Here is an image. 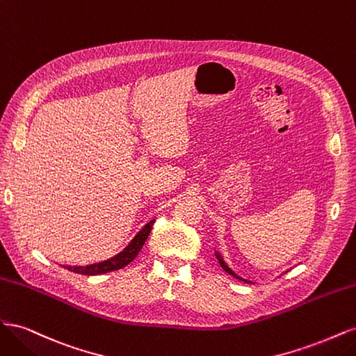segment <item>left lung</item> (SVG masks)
<instances>
[{"label":"left lung","mask_w":356,"mask_h":356,"mask_svg":"<svg viewBox=\"0 0 356 356\" xmlns=\"http://www.w3.org/2000/svg\"><path fill=\"white\" fill-rule=\"evenodd\" d=\"M215 257H217V260H218V263H220V266L224 268L225 272H227L229 275H232V276H234L236 279H241V281H243V282H248V284H252L251 281H248V279H243V277H241L238 273H234L232 268H230V266L225 263V260H224V257H222V254L218 251V250H215Z\"/></svg>","instance_id":"8db88e82"}]
</instances>
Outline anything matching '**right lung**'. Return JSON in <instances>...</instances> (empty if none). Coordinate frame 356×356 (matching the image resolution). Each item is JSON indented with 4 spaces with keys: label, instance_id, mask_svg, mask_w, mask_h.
Returning <instances> with one entry per match:
<instances>
[{
    "label": "right lung",
    "instance_id": "obj_1",
    "mask_svg": "<svg viewBox=\"0 0 356 356\" xmlns=\"http://www.w3.org/2000/svg\"><path fill=\"white\" fill-rule=\"evenodd\" d=\"M156 220L148 221L144 227L139 230L135 238L129 242L123 251H120L118 254H115L111 258H106L104 261L99 263H93V264H86V266H63L70 272L79 273V275H86V276H95V275H104L108 272H114L118 270V268H123L124 266H127L131 261H134L138 252L143 250V246L148 238L149 232L153 229V224Z\"/></svg>",
    "mask_w": 356,
    "mask_h": 356
}]
</instances>
